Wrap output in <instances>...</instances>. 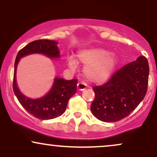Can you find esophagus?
<instances>
[{
	"label": "esophagus",
	"instance_id": "1",
	"mask_svg": "<svg viewBox=\"0 0 157 157\" xmlns=\"http://www.w3.org/2000/svg\"><path fill=\"white\" fill-rule=\"evenodd\" d=\"M77 90H78V91H82V90L86 89V87H87V85H86L83 82H80L77 83Z\"/></svg>",
	"mask_w": 157,
	"mask_h": 157
}]
</instances>
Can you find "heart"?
Instances as JSON below:
<instances>
[{"label":"heart","mask_w":157,"mask_h":157,"mask_svg":"<svg viewBox=\"0 0 157 157\" xmlns=\"http://www.w3.org/2000/svg\"><path fill=\"white\" fill-rule=\"evenodd\" d=\"M77 59L86 65L84 72L89 80L94 82H102L112 74L117 63V58L113 54L100 48H91L81 50L77 53ZM68 65L75 68L77 62L73 57L67 59Z\"/></svg>","instance_id":"obj_1"}]
</instances>
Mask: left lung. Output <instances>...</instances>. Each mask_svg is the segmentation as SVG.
<instances>
[{"label": "left lung", "mask_w": 157, "mask_h": 157, "mask_svg": "<svg viewBox=\"0 0 157 157\" xmlns=\"http://www.w3.org/2000/svg\"><path fill=\"white\" fill-rule=\"evenodd\" d=\"M148 75V62L141 55L113 73L105 84L93 87L95 97L91 111L94 116L106 122L128 116L146 94Z\"/></svg>", "instance_id": "obj_1"}]
</instances>
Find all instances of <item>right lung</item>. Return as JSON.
Here are the masks:
<instances>
[{"label": "right lung", "mask_w": 157, "mask_h": 157, "mask_svg": "<svg viewBox=\"0 0 157 157\" xmlns=\"http://www.w3.org/2000/svg\"><path fill=\"white\" fill-rule=\"evenodd\" d=\"M57 41L44 39L37 40L27 44L17 53L15 62L13 77V91L21 105L30 114L40 120H51L65 112L69 99L77 91V79L65 80L55 78L52 89L46 96L32 100L21 93L16 84V68L20 59L23 56L33 53L44 54L49 57H60Z\"/></svg>", "instance_id": "obj_1"}]
</instances>
